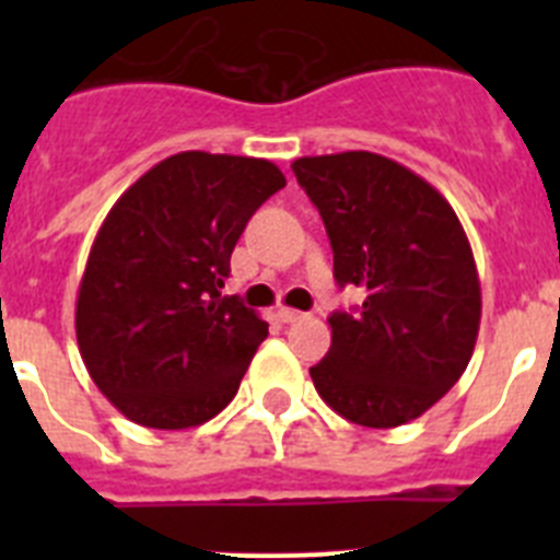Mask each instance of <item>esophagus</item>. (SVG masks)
I'll use <instances>...</instances> for the list:
<instances>
[{
    "label": "esophagus",
    "instance_id": "esophagus-1",
    "mask_svg": "<svg viewBox=\"0 0 560 560\" xmlns=\"http://www.w3.org/2000/svg\"><path fill=\"white\" fill-rule=\"evenodd\" d=\"M277 316H280V323H285V325L305 319L303 311H294V308H277Z\"/></svg>",
    "mask_w": 560,
    "mask_h": 560
}]
</instances>
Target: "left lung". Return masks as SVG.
<instances>
[{
    "label": "left lung",
    "instance_id": "obj_1",
    "mask_svg": "<svg viewBox=\"0 0 560 560\" xmlns=\"http://www.w3.org/2000/svg\"><path fill=\"white\" fill-rule=\"evenodd\" d=\"M291 171L325 221L336 283L368 291L361 308L330 314L316 393L359 427L409 423L457 384L477 345L482 294L457 212L378 153L303 156Z\"/></svg>",
    "mask_w": 560,
    "mask_h": 560
}]
</instances>
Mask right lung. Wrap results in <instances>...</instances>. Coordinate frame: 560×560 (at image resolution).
Segmentation results:
<instances>
[{"label":"right lung","instance_id":"right-lung-1","mask_svg":"<svg viewBox=\"0 0 560 560\" xmlns=\"http://www.w3.org/2000/svg\"><path fill=\"white\" fill-rule=\"evenodd\" d=\"M280 187L269 160L182 151L108 210L75 334L92 381L128 420L190 429L235 398L269 325L221 289L246 221Z\"/></svg>","mask_w":560,"mask_h":560}]
</instances>
